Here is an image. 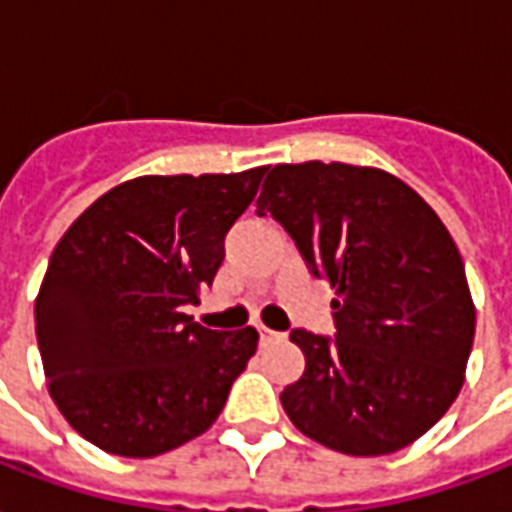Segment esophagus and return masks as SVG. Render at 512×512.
Returning a JSON list of instances; mask_svg holds the SVG:
<instances>
[{
    "label": "esophagus",
    "instance_id": "obj_1",
    "mask_svg": "<svg viewBox=\"0 0 512 512\" xmlns=\"http://www.w3.org/2000/svg\"><path fill=\"white\" fill-rule=\"evenodd\" d=\"M257 333H260V344H271V342H279V339H285L282 333L271 331V328H266V325H260Z\"/></svg>",
    "mask_w": 512,
    "mask_h": 512
}]
</instances>
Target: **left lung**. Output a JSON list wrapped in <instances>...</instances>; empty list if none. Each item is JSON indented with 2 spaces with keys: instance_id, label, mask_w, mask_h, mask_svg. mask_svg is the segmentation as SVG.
Here are the masks:
<instances>
[{
  "instance_id": "obj_1",
  "label": "left lung",
  "mask_w": 512,
  "mask_h": 512,
  "mask_svg": "<svg viewBox=\"0 0 512 512\" xmlns=\"http://www.w3.org/2000/svg\"><path fill=\"white\" fill-rule=\"evenodd\" d=\"M266 214L336 293L333 339L290 333L306 369L282 391L287 418L347 456L412 445L456 401L475 339L448 227L388 170L320 160L274 165L257 198Z\"/></svg>"
}]
</instances>
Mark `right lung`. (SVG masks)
<instances>
[{"mask_svg": "<svg viewBox=\"0 0 512 512\" xmlns=\"http://www.w3.org/2000/svg\"><path fill=\"white\" fill-rule=\"evenodd\" d=\"M244 173L140 176L108 189L59 238L34 301L48 393L105 453L151 458L200 437L257 350V331L192 323L222 241L255 200Z\"/></svg>", "mask_w": 512, "mask_h": 512, "instance_id": "obj_1", "label": "right lung"}]
</instances>
